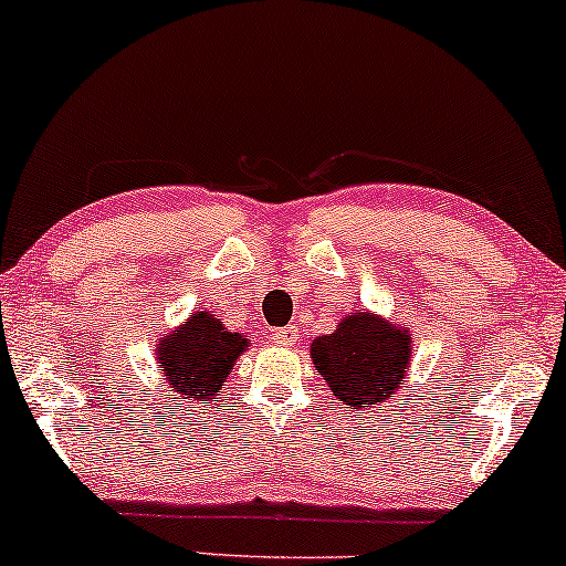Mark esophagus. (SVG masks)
<instances>
[{
  "instance_id": "1",
  "label": "esophagus",
  "mask_w": 566,
  "mask_h": 566,
  "mask_svg": "<svg viewBox=\"0 0 566 566\" xmlns=\"http://www.w3.org/2000/svg\"><path fill=\"white\" fill-rule=\"evenodd\" d=\"M296 339H298V329L296 327H283V329H275V335H273V343L275 345H283V347H291V345H296Z\"/></svg>"
}]
</instances>
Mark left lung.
Listing matches in <instances>:
<instances>
[{"label":"left lung","instance_id":"obj_1","mask_svg":"<svg viewBox=\"0 0 566 566\" xmlns=\"http://www.w3.org/2000/svg\"><path fill=\"white\" fill-rule=\"evenodd\" d=\"M312 360L339 405L358 412L384 405L401 389L412 368V335L407 324L355 308L332 335L314 339Z\"/></svg>","mask_w":566,"mask_h":566}]
</instances>
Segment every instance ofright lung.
<instances>
[{"instance_id": "1", "label": "right lung", "mask_w": 566, "mask_h": 566, "mask_svg": "<svg viewBox=\"0 0 566 566\" xmlns=\"http://www.w3.org/2000/svg\"><path fill=\"white\" fill-rule=\"evenodd\" d=\"M247 332H229L219 316L192 312L180 327L159 337L157 355L161 381L185 405L208 407L221 397L239 355L250 350ZM169 397V394H167Z\"/></svg>"}]
</instances>
